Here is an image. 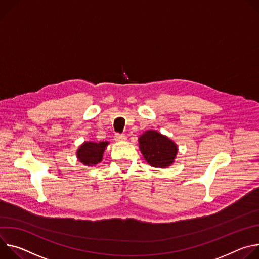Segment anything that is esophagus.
<instances>
[{
  "label": "esophagus",
  "instance_id": "esophagus-1",
  "mask_svg": "<svg viewBox=\"0 0 259 259\" xmlns=\"http://www.w3.org/2000/svg\"><path fill=\"white\" fill-rule=\"evenodd\" d=\"M114 140L117 142H123L126 140V136L124 134H116L114 136Z\"/></svg>",
  "mask_w": 259,
  "mask_h": 259
}]
</instances>
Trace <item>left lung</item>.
Returning <instances> with one entry per match:
<instances>
[{"label":"left lung","mask_w":259,"mask_h":259,"mask_svg":"<svg viewBox=\"0 0 259 259\" xmlns=\"http://www.w3.org/2000/svg\"><path fill=\"white\" fill-rule=\"evenodd\" d=\"M138 141L140 151L151 166L166 168L175 162L178 146L168 137L157 131L148 130L139 137Z\"/></svg>","instance_id":"obj_1"}]
</instances>
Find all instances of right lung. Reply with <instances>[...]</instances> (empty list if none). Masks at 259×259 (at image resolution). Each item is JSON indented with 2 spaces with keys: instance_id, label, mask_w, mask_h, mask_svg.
<instances>
[{
  "instance_id": "add662e5",
  "label": "right lung",
  "mask_w": 259,
  "mask_h": 259,
  "mask_svg": "<svg viewBox=\"0 0 259 259\" xmlns=\"http://www.w3.org/2000/svg\"><path fill=\"white\" fill-rule=\"evenodd\" d=\"M108 145V141L83 142L76 151L77 159L84 165L95 166L102 161L105 149Z\"/></svg>"
}]
</instances>
